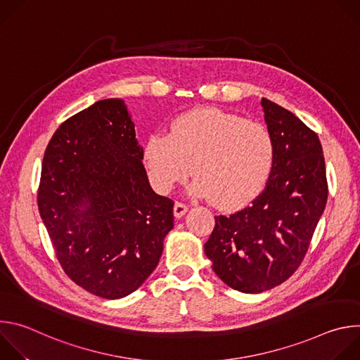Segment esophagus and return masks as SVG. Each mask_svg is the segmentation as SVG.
Returning a JSON list of instances; mask_svg holds the SVG:
<instances>
[{
  "instance_id": "1",
  "label": "esophagus",
  "mask_w": 360,
  "mask_h": 360,
  "mask_svg": "<svg viewBox=\"0 0 360 360\" xmlns=\"http://www.w3.org/2000/svg\"><path fill=\"white\" fill-rule=\"evenodd\" d=\"M186 211H188V207H186L185 203L175 202V205H174V215H175V218H182L186 214Z\"/></svg>"
}]
</instances>
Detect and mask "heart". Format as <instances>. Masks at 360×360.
Returning <instances> with one entry per match:
<instances>
[{"mask_svg": "<svg viewBox=\"0 0 360 360\" xmlns=\"http://www.w3.org/2000/svg\"><path fill=\"white\" fill-rule=\"evenodd\" d=\"M274 162V141L265 125L219 110H195L171 124L168 135L152 134L143 146L148 176L161 192L196 176L191 189L232 210L265 186Z\"/></svg>", "mask_w": 360, "mask_h": 360, "instance_id": "obj_1", "label": "heart"}]
</instances>
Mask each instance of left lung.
Returning a JSON list of instances; mask_svg holds the SVG:
<instances>
[{
    "instance_id": "left-lung-1",
    "label": "left lung",
    "mask_w": 360,
    "mask_h": 360,
    "mask_svg": "<svg viewBox=\"0 0 360 360\" xmlns=\"http://www.w3.org/2000/svg\"><path fill=\"white\" fill-rule=\"evenodd\" d=\"M274 141L265 189L249 207L215 217L205 243L214 272L243 293L269 290L302 264L328 200L321 141L295 114L262 98Z\"/></svg>"
}]
</instances>
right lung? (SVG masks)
<instances>
[{
    "mask_svg": "<svg viewBox=\"0 0 360 360\" xmlns=\"http://www.w3.org/2000/svg\"><path fill=\"white\" fill-rule=\"evenodd\" d=\"M143 149L120 98L60 125L42 160L41 219L71 281L121 299L157 268L174 228V202L152 191Z\"/></svg>",
    "mask_w": 360,
    "mask_h": 360,
    "instance_id": "add662e5",
    "label": "right lung"
}]
</instances>
